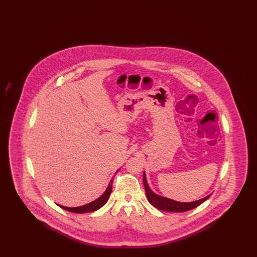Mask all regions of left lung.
<instances>
[{"label":"left lung","instance_id":"1","mask_svg":"<svg viewBox=\"0 0 257 257\" xmlns=\"http://www.w3.org/2000/svg\"><path fill=\"white\" fill-rule=\"evenodd\" d=\"M143 180H144L145 190H146V194H147V199H148L149 203L152 206H154V207H156L159 210H162V211H167V212H185V211H189L191 209L197 207L198 205H200L202 202H204L206 199L210 197V196H207L204 198H201L199 200L193 201V202L174 201V200H171V199H169L167 197H163V196H160L156 195V194H154L147 185L145 172H144Z\"/></svg>","mask_w":257,"mask_h":257}]
</instances>
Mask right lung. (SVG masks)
Here are the masks:
<instances>
[{
    "label": "right lung",
    "mask_w": 257,
    "mask_h": 257,
    "mask_svg": "<svg viewBox=\"0 0 257 257\" xmlns=\"http://www.w3.org/2000/svg\"><path fill=\"white\" fill-rule=\"evenodd\" d=\"M112 187V179L110 180L109 186L106 190V192L100 196L99 198H97L95 201H92L91 203H88L86 204L84 206H80V207H65V206H61L59 205L60 207L66 210V211H69V212H73V213H79V214H83V213H88V212H93V211H96L99 208L102 207L109 199V197L110 196V193H111V188Z\"/></svg>",
    "instance_id": "obj_1"
}]
</instances>
